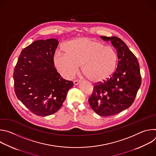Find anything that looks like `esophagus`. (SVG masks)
Listing matches in <instances>:
<instances>
[{
    "label": "esophagus",
    "mask_w": 156,
    "mask_h": 156,
    "mask_svg": "<svg viewBox=\"0 0 156 156\" xmlns=\"http://www.w3.org/2000/svg\"><path fill=\"white\" fill-rule=\"evenodd\" d=\"M80 83V81H78V80H75V81H73V83H74L75 85H77V84H78Z\"/></svg>",
    "instance_id": "1"
}]
</instances>
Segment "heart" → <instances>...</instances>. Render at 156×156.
Wrapping results in <instances>:
<instances>
[{
	"label": "heart",
	"instance_id": "obj_1",
	"mask_svg": "<svg viewBox=\"0 0 156 156\" xmlns=\"http://www.w3.org/2000/svg\"><path fill=\"white\" fill-rule=\"evenodd\" d=\"M63 48L65 52H55L53 62L66 78H72L79 71L80 65L88 79L95 83L105 80L115 70L117 53L112 47L104 46L101 42L80 37L66 42Z\"/></svg>",
	"mask_w": 156,
	"mask_h": 156
}]
</instances>
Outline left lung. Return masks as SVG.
<instances>
[{"instance_id":"left-lung-1","label":"left lung","mask_w":156,"mask_h":156,"mask_svg":"<svg viewBox=\"0 0 156 156\" xmlns=\"http://www.w3.org/2000/svg\"><path fill=\"white\" fill-rule=\"evenodd\" d=\"M101 37L110 41L116 49L117 67L110 78L94 86L88 101L96 114L106 117L117 114L131 105L140 87L141 76L136 57L121 39Z\"/></svg>"}]
</instances>
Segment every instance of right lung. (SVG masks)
<instances>
[{"mask_svg":"<svg viewBox=\"0 0 156 156\" xmlns=\"http://www.w3.org/2000/svg\"><path fill=\"white\" fill-rule=\"evenodd\" d=\"M58 41L37 40L22 50L14 69V89L17 98L32 113L52 115L61 108L71 81L63 79L55 68L53 57Z\"/></svg>","mask_w":156,"mask_h":156,"instance_id":"add662e5","label":"right lung"}]
</instances>
